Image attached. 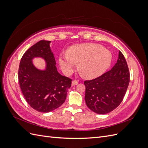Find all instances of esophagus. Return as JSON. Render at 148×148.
<instances>
[{"label": "esophagus", "mask_w": 148, "mask_h": 148, "mask_svg": "<svg viewBox=\"0 0 148 148\" xmlns=\"http://www.w3.org/2000/svg\"><path fill=\"white\" fill-rule=\"evenodd\" d=\"M77 84H78V82L76 81V80H73V81L71 82V85H72V86H75V85Z\"/></svg>", "instance_id": "esophagus-1"}]
</instances>
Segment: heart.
Listing matches in <instances>:
<instances>
[{
	"label": "heart",
	"mask_w": 148,
	"mask_h": 148,
	"mask_svg": "<svg viewBox=\"0 0 148 148\" xmlns=\"http://www.w3.org/2000/svg\"><path fill=\"white\" fill-rule=\"evenodd\" d=\"M112 61V53L99 44L86 43L76 45L69 51L62 52L59 64L64 72L69 75L79 68L86 78L99 77L108 69Z\"/></svg>",
	"instance_id": "1"
}]
</instances>
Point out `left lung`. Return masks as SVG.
Wrapping results in <instances>:
<instances>
[{"mask_svg": "<svg viewBox=\"0 0 148 148\" xmlns=\"http://www.w3.org/2000/svg\"><path fill=\"white\" fill-rule=\"evenodd\" d=\"M129 82L127 62L119 51L118 60L112 69L99 77L84 82V99L88 107L98 114L110 112L122 102Z\"/></svg>", "mask_w": 148, "mask_h": 148, "instance_id": "left-lung-1", "label": "left lung"}]
</instances>
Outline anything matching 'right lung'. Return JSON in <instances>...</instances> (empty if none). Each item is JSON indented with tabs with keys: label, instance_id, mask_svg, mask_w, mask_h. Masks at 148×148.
<instances>
[{
	"label": "right lung",
	"instance_id": "1",
	"mask_svg": "<svg viewBox=\"0 0 148 148\" xmlns=\"http://www.w3.org/2000/svg\"><path fill=\"white\" fill-rule=\"evenodd\" d=\"M41 40L31 46L22 57L18 70V79L22 93L28 104L40 112H49L64 104L71 79L60 75L50 44ZM36 58L45 61L43 69L33 63Z\"/></svg>",
	"mask_w": 148,
	"mask_h": 148
}]
</instances>
